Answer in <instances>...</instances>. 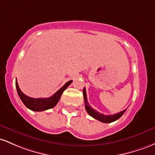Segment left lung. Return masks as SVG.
Listing matches in <instances>:
<instances>
[{"label":"left lung","mask_w":155,"mask_h":155,"mask_svg":"<svg viewBox=\"0 0 155 155\" xmlns=\"http://www.w3.org/2000/svg\"><path fill=\"white\" fill-rule=\"evenodd\" d=\"M83 98H84V103H85V107H86V110L88 114L90 116H92L93 118H94L95 119H97L98 121H101V122L103 123H110L113 121H115L117 119H119L123 114H124V112L126 111V109L123 111L118 113V114H114V115H104V114H100V112L97 111L94 109H93L88 104V100H87V95H86V88H83Z\"/></svg>","instance_id":"obj_1"}]
</instances>
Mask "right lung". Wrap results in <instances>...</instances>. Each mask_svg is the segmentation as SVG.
Wrapping results in <instances>:
<instances>
[{
  "label": "right lung",
  "mask_w": 155,
  "mask_h": 155,
  "mask_svg": "<svg viewBox=\"0 0 155 155\" xmlns=\"http://www.w3.org/2000/svg\"><path fill=\"white\" fill-rule=\"evenodd\" d=\"M72 81H69L66 83L58 91L55 92L54 94L49 98H32V97L26 96L25 94H23L20 89L16 81V88L17 94L20 97V100L23 102L28 108L34 111H43L48 110V109L53 108L57 105L58 102L60 100L61 94L66 88L71 84Z\"/></svg>",
  "instance_id": "add662e5"
}]
</instances>
